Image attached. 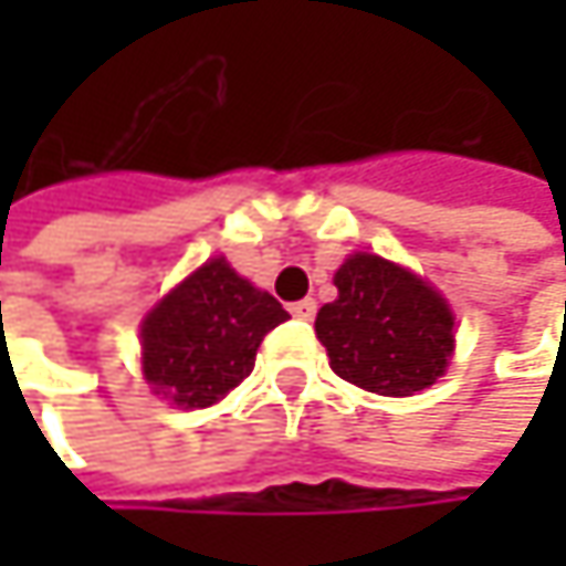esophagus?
<instances>
[{
	"label": "esophagus",
	"mask_w": 566,
	"mask_h": 566,
	"mask_svg": "<svg viewBox=\"0 0 566 566\" xmlns=\"http://www.w3.org/2000/svg\"><path fill=\"white\" fill-rule=\"evenodd\" d=\"M291 314H294L297 321H311V317L317 314V301H314V297L294 301V304H291Z\"/></svg>",
	"instance_id": "1"
}]
</instances>
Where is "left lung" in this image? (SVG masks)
Returning <instances> with one entry per match:
<instances>
[{"label":"left lung","instance_id":"8db88e82","mask_svg":"<svg viewBox=\"0 0 566 566\" xmlns=\"http://www.w3.org/2000/svg\"><path fill=\"white\" fill-rule=\"evenodd\" d=\"M334 284L337 297L317 311L314 331L340 380L380 396H412L446 374L455 314L432 284L370 252H354Z\"/></svg>","mask_w":566,"mask_h":566}]
</instances>
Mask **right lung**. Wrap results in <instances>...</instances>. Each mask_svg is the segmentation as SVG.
I'll return each mask as SVG.
<instances>
[{
    "mask_svg": "<svg viewBox=\"0 0 566 566\" xmlns=\"http://www.w3.org/2000/svg\"><path fill=\"white\" fill-rule=\"evenodd\" d=\"M282 321L287 311L269 291L209 259L144 317V380L172 406L206 409L252 374L259 344Z\"/></svg>",
    "mask_w": 566,
    "mask_h": 566,
    "instance_id": "add662e5",
    "label": "right lung"
}]
</instances>
